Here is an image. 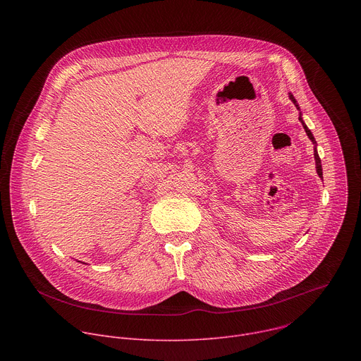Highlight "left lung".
<instances>
[{"instance_id":"1","label":"left lung","mask_w":361,"mask_h":361,"mask_svg":"<svg viewBox=\"0 0 361 361\" xmlns=\"http://www.w3.org/2000/svg\"><path fill=\"white\" fill-rule=\"evenodd\" d=\"M288 98L293 101V104L297 107V110L300 111V107H298V102L295 101V98H294V95L291 94V92H288ZM300 116H298V120L301 121V124H302V127H304V130H305V134L308 135V138L312 140V142L314 144V160H316V170H317V174H319V177L320 178H323V169H322V160H320V157H319V152H317V142H316V140H314V135L312 134V131L308 130V127L305 126V123L302 121V116H301V111L298 113Z\"/></svg>"}]
</instances>
